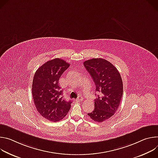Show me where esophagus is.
Masks as SVG:
<instances>
[{"mask_svg":"<svg viewBox=\"0 0 158 158\" xmlns=\"http://www.w3.org/2000/svg\"><path fill=\"white\" fill-rule=\"evenodd\" d=\"M83 100V98L81 96H78V98L77 99V102H81Z\"/></svg>","mask_w":158,"mask_h":158,"instance_id":"obj_1","label":"esophagus"}]
</instances>
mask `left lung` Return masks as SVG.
<instances>
[{
    "mask_svg": "<svg viewBox=\"0 0 158 158\" xmlns=\"http://www.w3.org/2000/svg\"><path fill=\"white\" fill-rule=\"evenodd\" d=\"M83 64L100 95L94 100V111L88 115L97 122H102L114 115L119 106L123 94L122 78L117 69L105 59L92 58Z\"/></svg>",
    "mask_w": 158,
    "mask_h": 158,
    "instance_id": "8db88e82",
    "label": "left lung"
}]
</instances>
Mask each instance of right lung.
I'll return each instance as SVG.
<instances>
[{"mask_svg": "<svg viewBox=\"0 0 158 158\" xmlns=\"http://www.w3.org/2000/svg\"><path fill=\"white\" fill-rule=\"evenodd\" d=\"M69 65L63 60L55 58L43 64L34 74L32 85L34 103L38 112L49 121L61 120L71 107L72 101L63 98V90L58 84Z\"/></svg>", "mask_w": 158, "mask_h": 158, "instance_id": "1", "label": "right lung"}]
</instances>
